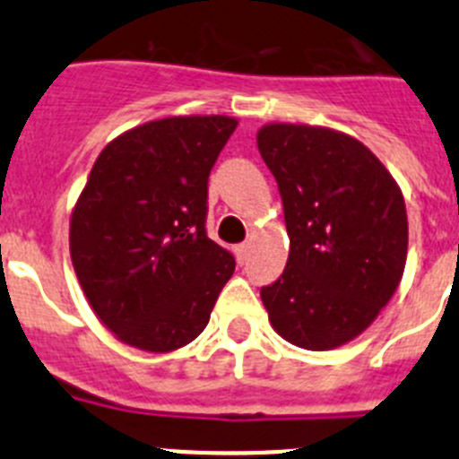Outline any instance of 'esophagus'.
<instances>
[{"label":"esophagus","mask_w":459,"mask_h":459,"mask_svg":"<svg viewBox=\"0 0 459 459\" xmlns=\"http://www.w3.org/2000/svg\"><path fill=\"white\" fill-rule=\"evenodd\" d=\"M234 255H237L238 264H243L250 255V243H241V246H237V248H234Z\"/></svg>","instance_id":"obj_1"}]
</instances>
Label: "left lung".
<instances>
[{
  "mask_svg": "<svg viewBox=\"0 0 459 459\" xmlns=\"http://www.w3.org/2000/svg\"><path fill=\"white\" fill-rule=\"evenodd\" d=\"M257 147L278 181L287 266L262 303L280 338L310 351L359 338L395 294L407 262L403 190L347 133L266 124Z\"/></svg>",
  "mask_w": 459,
  "mask_h": 459,
  "instance_id": "obj_1",
  "label": "left lung"
}]
</instances>
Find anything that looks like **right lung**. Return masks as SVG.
I'll list each match as a JSON object with an SVG mask.
<instances>
[{
    "label": "right lung",
    "mask_w": 459,
    "mask_h": 459,
    "mask_svg": "<svg viewBox=\"0 0 459 459\" xmlns=\"http://www.w3.org/2000/svg\"><path fill=\"white\" fill-rule=\"evenodd\" d=\"M238 121L165 117L121 133L99 153L71 213V262L96 317L135 350L193 342L234 273L206 237V190Z\"/></svg>",
    "instance_id": "obj_1"
}]
</instances>
